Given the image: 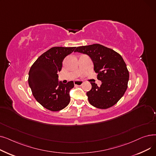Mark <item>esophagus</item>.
<instances>
[{
	"instance_id": "esophagus-1",
	"label": "esophagus",
	"mask_w": 156,
	"mask_h": 156,
	"mask_svg": "<svg viewBox=\"0 0 156 156\" xmlns=\"http://www.w3.org/2000/svg\"><path fill=\"white\" fill-rule=\"evenodd\" d=\"M83 83V81L81 80H75L74 81V84L78 86H81Z\"/></svg>"
}]
</instances>
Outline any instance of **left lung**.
<instances>
[{
    "label": "left lung",
    "instance_id": "obj_1",
    "mask_svg": "<svg viewBox=\"0 0 156 156\" xmlns=\"http://www.w3.org/2000/svg\"><path fill=\"white\" fill-rule=\"evenodd\" d=\"M75 52L90 56L98 74L97 79L102 81L100 87L90 82L92 88L87 93L90 104L102 109L116 104L125 94L129 80V72L121 55L97 44L78 47Z\"/></svg>",
    "mask_w": 156,
    "mask_h": 156
}]
</instances>
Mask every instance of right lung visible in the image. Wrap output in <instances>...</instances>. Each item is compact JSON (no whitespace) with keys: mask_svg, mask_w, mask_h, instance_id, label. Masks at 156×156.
<instances>
[{"mask_svg":"<svg viewBox=\"0 0 156 156\" xmlns=\"http://www.w3.org/2000/svg\"><path fill=\"white\" fill-rule=\"evenodd\" d=\"M75 47H54L41 55L33 64L28 73V84L32 94L44 108L51 111L63 109L70 101L73 81L63 84L58 81L62 61Z\"/></svg>","mask_w":156,"mask_h":156,"instance_id":"1","label":"right lung"}]
</instances>
